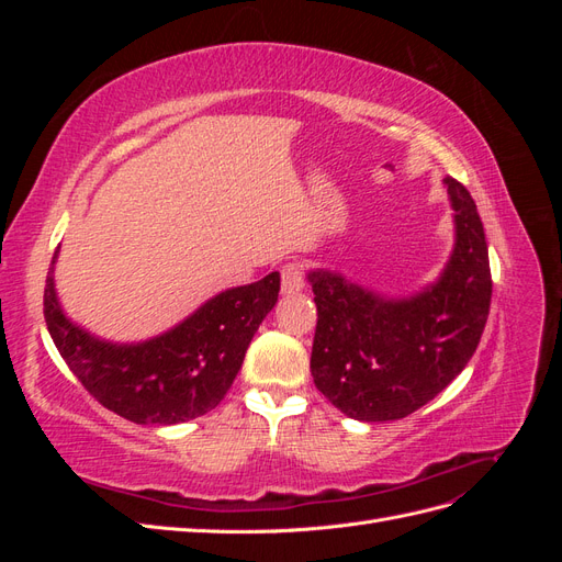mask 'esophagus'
I'll return each mask as SVG.
<instances>
[{
    "label": "esophagus",
    "mask_w": 562,
    "mask_h": 562,
    "mask_svg": "<svg viewBox=\"0 0 562 562\" xmlns=\"http://www.w3.org/2000/svg\"><path fill=\"white\" fill-rule=\"evenodd\" d=\"M304 288V271L297 262H288L281 269V291L283 295H295Z\"/></svg>",
    "instance_id": "34e87169"
}]
</instances>
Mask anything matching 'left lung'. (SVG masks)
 <instances>
[{
	"mask_svg": "<svg viewBox=\"0 0 562 562\" xmlns=\"http://www.w3.org/2000/svg\"><path fill=\"white\" fill-rule=\"evenodd\" d=\"M454 246L438 279L403 297L339 271L312 269L318 310L312 378L337 411L359 422L403 419L464 370L490 314L492 279L481 215L464 184L443 178Z\"/></svg>",
	"mask_w": 562,
	"mask_h": 562,
	"instance_id": "left-lung-1",
	"label": "left lung"
}]
</instances>
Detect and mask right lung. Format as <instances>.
Masks as SVG:
<instances>
[{
  "instance_id": "right-lung-1",
  "label": "right lung",
  "mask_w": 562,
  "mask_h": 562,
  "mask_svg": "<svg viewBox=\"0 0 562 562\" xmlns=\"http://www.w3.org/2000/svg\"><path fill=\"white\" fill-rule=\"evenodd\" d=\"M50 262L44 318L77 380L108 411L135 424H180L206 415L239 375L246 349L279 300L281 277L227 288L196 312L143 342H112L75 323L60 307Z\"/></svg>"
}]
</instances>
